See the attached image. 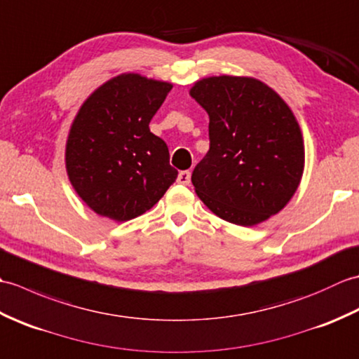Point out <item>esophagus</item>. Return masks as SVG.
<instances>
[{
	"mask_svg": "<svg viewBox=\"0 0 359 359\" xmlns=\"http://www.w3.org/2000/svg\"><path fill=\"white\" fill-rule=\"evenodd\" d=\"M177 182L182 185H189V182H191V172L189 171H180L177 175Z\"/></svg>",
	"mask_w": 359,
	"mask_h": 359,
	"instance_id": "1",
	"label": "esophagus"
}]
</instances>
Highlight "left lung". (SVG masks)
Returning a JSON list of instances; mask_svg holds the SVG:
<instances>
[{
    "instance_id": "obj_1",
    "label": "left lung",
    "mask_w": 359,
    "mask_h": 359,
    "mask_svg": "<svg viewBox=\"0 0 359 359\" xmlns=\"http://www.w3.org/2000/svg\"><path fill=\"white\" fill-rule=\"evenodd\" d=\"M189 95L210 117V149L194 168L199 199L220 219L255 226L285 208L301 184V126L264 81L238 75L197 80Z\"/></svg>"
}]
</instances>
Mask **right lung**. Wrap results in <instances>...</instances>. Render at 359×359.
<instances>
[{
	"mask_svg": "<svg viewBox=\"0 0 359 359\" xmlns=\"http://www.w3.org/2000/svg\"><path fill=\"white\" fill-rule=\"evenodd\" d=\"M172 83L125 72L104 81L75 116L65 163L75 193L98 216L126 222L162 199L177 177L149 121Z\"/></svg>",
	"mask_w": 359,
	"mask_h": 359,
	"instance_id": "right-lung-1",
	"label": "right lung"
}]
</instances>
